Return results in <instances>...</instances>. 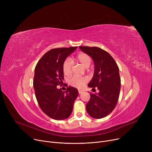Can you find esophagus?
Segmentation results:
<instances>
[{"label": "esophagus", "instance_id": "esophagus-1", "mask_svg": "<svg viewBox=\"0 0 152 152\" xmlns=\"http://www.w3.org/2000/svg\"><path fill=\"white\" fill-rule=\"evenodd\" d=\"M78 92H79V94H82L83 92V91H82V90H78Z\"/></svg>", "mask_w": 152, "mask_h": 152}]
</instances>
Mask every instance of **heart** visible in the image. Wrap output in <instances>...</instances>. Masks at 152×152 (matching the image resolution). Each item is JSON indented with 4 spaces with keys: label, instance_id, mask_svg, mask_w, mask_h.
Segmentation results:
<instances>
[{
    "label": "heart",
    "instance_id": "1",
    "mask_svg": "<svg viewBox=\"0 0 152 152\" xmlns=\"http://www.w3.org/2000/svg\"><path fill=\"white\" fill-rule=\"evenodd\" d=\"M75 60L80 63L81 65L87 68L91 63V58L90 56L84 52L78 53L75 57ZM62 70L63 73L65 75H69L72 72V62L69 58H66L62 64ZM87 81V78L86 77H81L74 76L71 77L69 80L68 83L69 85L76 88L80 89L83 87Z\"/></svg>",
    "mask_w": 152,
    "mask_h": 152
}]
</instances>
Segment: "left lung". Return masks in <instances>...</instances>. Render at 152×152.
I'll list each match as a JSON object with an SVG mask.
<instances>
[{
	"label": "left lung",
	"instance_id": "left-lung-1",
	"mask_svg": "<svg viewBox=\"0 0 152 152\" xmlns=\"http://www.w3.org/2000/svg\"><path fill=\"white\" fill-rule=\"evenodd\" d=\"M79 48L94 61V74L88 86L99 91L97 94H90L86 110L94 118H104L112 112L119 99L121 88L119 68L113 58L100 48L87 46Z\"/></svg>",
	"mask_w": 152,
	"mask_h": 152
}]
</instances>
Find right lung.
Masks as SVG:
<instances>
[{
  "label": "right lung",
  "instance_id": "right-lung-1",
  "mask_svg": "<svg viewBox=\"0 0 152 152\" xmlns=\"http://www.w3.org/2000/svg\"><path fill=\"white\" fill-rule=\"evenodd\" d=\"M76 47L53 49L39 60L34 70L33 86L38 104L43 112L56 120L68 118L73 111L78 91L69 86L58 89L64 79L62 64Z\"/></svg>",
  "mask_w": 152,
  "mask_h": 152
}]
</instances>
